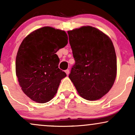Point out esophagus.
<instances>
[{"label": "esophagus", "mask_w": 135, "mask_h": 135, "mask_svg": "<svg viewBox=\"0 0 135 135\" xmlns=\"http://www.w3.org/2000/svg\"><path fill=\"white\" fill-rule=\"evenodd\" d=\"M65 73H66V74H67V75H68V74H69V69H66V70H65Z\"/></svg>", "instance_id": "1"}]
</instances>
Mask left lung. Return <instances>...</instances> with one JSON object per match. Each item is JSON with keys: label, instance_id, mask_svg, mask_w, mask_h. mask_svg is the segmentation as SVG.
I'll return each mask as SVG.
<instances>
[{"label": "left lung", "instance_id": "8db88e82", "mask_svg": "<svg viewBox=\"0 0 135 135\" xmlns=\"http://www.w3.org/2000/svg\"><path fill=\"white\" fill-rule=\"evenodd\" d=\"M75 60L69 78L81 97L97 100L113 85L116 76V56L110 38L91 26L68 31Z\"/></svg>", "mask_w": 135, "mask_h": 135}]
</instances>
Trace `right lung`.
I'll use <instances>...</instances> for the list:
<instances>
[{"label": "right lung", "instance_id": "1", "mask_svg": "<svg viewBox=\"0 0 135 135\" xmlns=\"http://www.w3.org/2000/svg\"><path fill=\"white\" fill-rule=\"evenodd\" d=\"M64 31L51 27L36 30L23 40L16 61V76L22 90L33 101L45 103L56 95L66 76L58 68L56 54L68 44Z\"/></svg>", "mask_w": 135, "mask_h": 135}]
</instances>
